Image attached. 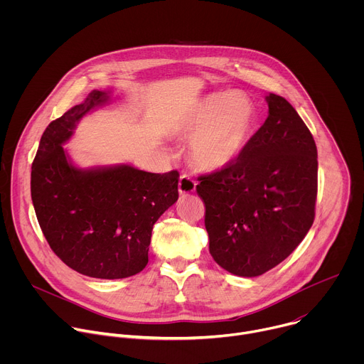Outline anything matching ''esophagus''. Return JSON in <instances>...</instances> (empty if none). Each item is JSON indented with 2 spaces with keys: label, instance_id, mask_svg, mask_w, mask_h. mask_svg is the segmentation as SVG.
Listing matches in <instances>:
<instances>
[{
  "label": "esophagus",
  "instance_id": "1",
  "mask_svg": "<svg viewBox=\"0 0 364 364\" xmlns=\"http://www.w3.org/2000/svg\"><path fill=\"white\" fill-rule=\"evenodd\" d=\"M196 186H197V183L188 174H183L178 180V193L181 196H187L190 193H194Z\"/></svg>",
  "mask_w": 364,
  "mask_h": 364
}]
</instances>
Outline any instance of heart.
I'll return each mask as SVG.
<instances>
[{"instance_id": "obj_1", "label": "heart", "mask_w": 364, "mask_h": 364, "mask_svg": "<svg viewBox=\"0 0 364 364\" xmlns=\"http://www.w3.org/2000/svg\"><path fill=\"white\" fill-rule=\"evenodd\" d=\"M256 114L252 102L240 93H215L196 100L173 122L174 134L190 139L191 163L203 171H219L245 151Z\"/></svg>"}]
</instances>
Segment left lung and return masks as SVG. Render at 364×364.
Returning a JSON list of instances; mask_svg holds the SVG:
<instances>
[{
    "instance_id": "8db88e82",
    "label": "left lung",
    "mask_w": 364,
    "mask_h": 364,
    "mask_svg": "<svg viewBox=\"0 0 364 364\" xmlns=\"http://www.w3.org/2000/svg\"><path fill=\"white\" fill-rule=\"evenodd\" d=\"M268 118L240 157L200 176L197 194L215 261L237 277L275 268L313 226L317 200V146L291 103L267 96Z\"/></svg>"
}]
</instances>
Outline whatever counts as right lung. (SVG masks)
<instances>
[{"label":"right lung","mask_w":364,"mask_h":364,"mask_svg":"<svg viewBox=\"0 0 364 364\" xmlns=\"http://www.w3.org/2000/svg\"><path fill=\"white\" fill-rule=\"evenodd\" d=\"M108 100L109 92L92 90L48 124L31 167V200L46 240L69 268L121 279L146 267L152 226L177 201L180 176L129 164L73 166L62 145L89 111Z\"/></svg>","instance_id":"obj_1"}]
</instances>
